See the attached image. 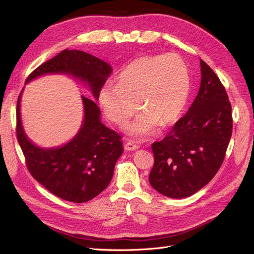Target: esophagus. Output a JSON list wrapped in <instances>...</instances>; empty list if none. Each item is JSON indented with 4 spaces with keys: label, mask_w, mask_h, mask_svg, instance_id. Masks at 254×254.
Segmentation results:
<instances>
[{
    "label": "esophagus",
    "mask_w": 254,
    "mask_h": 254,
    "mask_svg": "<svg viewBox=\"0 0 254 254\" xmlns=\"http://www.w3.org/2000/svg\"><path fill=\"white\" fill-rule=\"evenodd\" d=\"M124 147H125L126 150L130 151V150H136L137 148H139V146H137V145L134 144V143H132V142H127V143L125 144Z\"/></svg>",
    "instance_id": "obj_1"
}]
</instances>
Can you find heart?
Wrapping results in <instances>:
<instances>
[{
  "mask_svg": "<svg viewBox=\"0 0 254 254\" xmlns=\"http://www.w3.org/2000/svg\"><path fill=\"white\" fill-rule=\"evenodd\" d=\"M190 94V75L184 60L177 54L142 56L128 64L118 84L106 83L99 104L106 117L124 125L133 113L140 114L129 126L135 135L149 134L159 122L167 125L179 118Z\"/></svg>",
  "mask_w": 254,
  "mask_h": 254,
  "instance_id": "b5f03b06",
  "label": "heart"
}]
</instances>
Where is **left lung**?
<instances>
[{"label": "left lung", "mask_w": 254, "mask_h": 254, "mask_svg": "<svg viewBox=\"0 0 254 254\" xmlns=\"http://www.w3.org/2000/svg\"><path fill=\"white\" fill-rule=\"evenodd\" d=\"M201 82L187 114L151 149L155 163L150 186L160 194L184 198L195 194L216 175L231 139V103L218 76L200 60Z\"/></svg>", "instance_id": "obj_1"}]
</instances>
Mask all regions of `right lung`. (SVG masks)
I'll return each mask as SVG.
<instances>
[{"label": "right lung", "instance_id": "add662e5", "mask_svg": "<svg viewBox=\"0 0 254 254\" xmlns=\"http://www.w3.org/2000/svg\"><path fill=\"white\" fill-rule=\"evenodd\" d=\"M111 66L78 50H64L28 75L25 82L50 73L71 74L89 84L95 99ZM17 102V139L27 170L52 194L75 203L87 202L109 186L115 163L123 153L122 136L101 122V111L93 99L82 97L83 124L74 139L63 147L44 149L35 146L23 131Z\"/></svg>", "mask_w": 254, "mask_h": 254}]
</instances>
